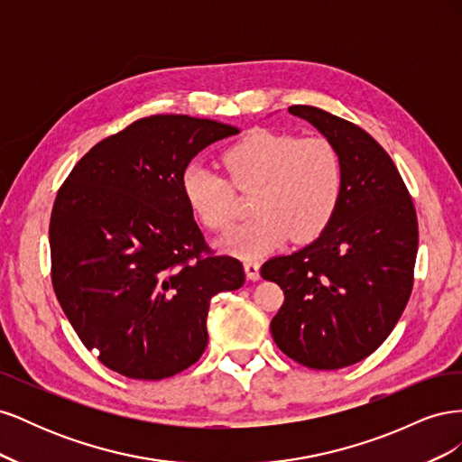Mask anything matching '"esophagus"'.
I'll return each mask as SVG.
<instances>
[{"label":"esophagus","mask_w":462,"mask_h":462,"mask_svg":"<svg viewBox=\"0 0 462 462\" xmlns=\"http://www.w3.org/2000/svg\"><path fill=\"white\" fill-rule=\"evenodd\" d=\"M245 272H246V279H250V282H256V279H260V263L254 260H246Z\"/></svg>","instance_id":"34e87169"}]
</instances>
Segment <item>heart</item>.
<instances>
[{
  "label": "heart",
  "mask_w": 462,
  "mask_h": 462,
  "mask_svg": "<svg viewBox=\"0 0 462 462\" xmlns=\"http://www.w3.org/2000/svg\"><path fill=\"white\" fill-rule=\"evenodd\" d=\"M232 179L192 162L180 175V190L202 226L227 229L236 216L235 187L250 192L256 217L219 241L223 253L258 258L295 241H312L335 217L343 199L345 171L337 148L326 138H299L275 131H254L223 152Z\"/></svg>",
  "instance_id": "obj_1"
}]
</instances>
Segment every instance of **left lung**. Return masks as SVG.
<instances>
[{"mask_svg": "<svg viewBox=\"0 0 462 462\" xmlns=\"http://www.w3.org/2000/svg\"><path fill=\"white\" fill-rule=\"evenodd\" d=\"M337 148L343 199L318 239L262 265L285 300L272 319L282 351L312 370H339L370 356L407 306L418 219L389 153L358 125L312 106H291Z\"/></svg>", "mask_w": 462, "mask_h": 462, "instance_id": "obj_1", "label": "left lung"}]
</instances>
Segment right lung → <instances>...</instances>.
Here are the masks:
<instances>
[{"label":"right lung","mask_w":462,"mask_h":462,"mask_svg":"<svg viewBox=\"0 0 462 462\" xmlns=\"http://www.w3.org/2000/svg\"><path fill=\"white\" fill-rule=\"evenodd\" d=\"M239 129L150 116L104 138L63 180L50 219L51 285L79 339L131 380L187 370L208 345L209 300L243 263L204 241L180 190L200 150Z\"/></svg>","instance_id":"right-lung-1"}]
</instances>
